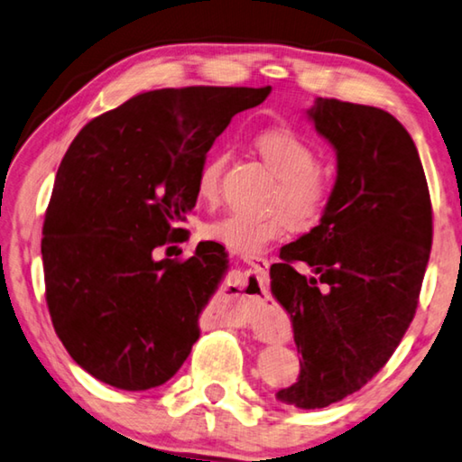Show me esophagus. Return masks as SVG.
I'll return each instance as SVG.
<instances>
[{"label": "esophagus", "instance_id": "1", "mask_svg": "<svg viewBox=\"0 0 462 462\" xmlns=\"http://www.w3.org/2000/svg\"><path fill=\"white\" fill-rule=\"evenodd\" d=\"M249 268L254 270L255 278H257V284H260V288L263 290V284L268 282V270H270V262L265 260V257H245L244 260ZM254 298V304L252 306H239V309H236L233 312H226L225 314V320L226 325L231 327H245V325H252V322H257V320H268V302L263 300L262 296H249Z\"/></svg>", "mask_w": 462, "mask_h": 462}]
</instances>
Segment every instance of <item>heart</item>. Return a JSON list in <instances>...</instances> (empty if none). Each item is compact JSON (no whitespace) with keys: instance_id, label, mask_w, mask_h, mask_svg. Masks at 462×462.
<instances>
[{"instance_id":"b5f03b06","label":"heart","mask_w":462,"mask_h":462,"mask_svg":"<svg viewBox=\"0 0 462 462\" xmlns=\"http://www.w3.org/2000/svg\"><path fill=\"white\" fill-rule=\"evenodd\" d=\"M255 148L265 166L278 176V186L270 199V205L276 208L263 213H226L205 225L208 239L241 255H260L273 241L286 237L292 229L290 216L300 226L319 223L333 190L328 170L317 164L319 153L314 145L292 129H268L255 137ZM226 162V152H213L202 160L197 174L200 200L215 202L218 199Z\"/></svg>"}]
</instances>
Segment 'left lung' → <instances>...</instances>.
I'll list each match as a JSON object with an SVG mask.
<instances>
[{
    "label": "left lung",
    "instance_id": "8db88e82",
    "mask_svg": "<svg viewBox=\"0 0 462 462\" xmlns=\"http://www.w3.org/2000/svg\"><path fill=\"white\" fill-rule=\"evenodd\" d=\"M306 116L337 150V180L320 225L282 247L270 276L302 353L298 382L278 400L317 410L359 392L406 335L430 257L432 205L414 140L390 113L317 97Z\"/></svg>",
    "mask_w": 462,
    "mask_h": 462
}]
</instances>
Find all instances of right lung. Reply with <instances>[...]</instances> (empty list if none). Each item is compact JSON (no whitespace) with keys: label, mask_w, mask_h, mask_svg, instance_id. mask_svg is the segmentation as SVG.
<instances>
[{"label":"right lung","mask_w":462,"mask_h":462,"mask_svg":"<svg viewBox=\"0 0 462 462\" xmlns=\"http://www.w3.org/2000/svg\"><path fill=\"white\" fill-rule=\"evenodd\" d=\"M270 91L142 93L88 121L69 145L42 226L46 304L64 349L99 382L150 390L190 355L226 254L199 244L189 260H156V249L189 233L182 223L210 145Z\"/></svg>","instance_id":"right-lung-1"}]
</instances>
